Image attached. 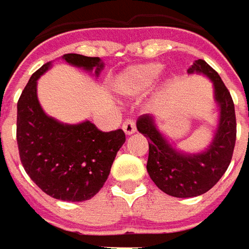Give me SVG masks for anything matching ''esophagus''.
Returning <instances> with one entry per match:
<instances>
[{
	"mask_svg": "<svg viewBox=\"0 0 249 249\" xmlns=\"http://www.w3.org/2000/svg\"><path fill=\"white\" fill-rule=\"evenodd\" d=\"M123 131L126 133V136L134 134V133H136V123H134V121L126 119V121L123 122Z\"/></svg>",
	"mask_w": 249,
	"mask_h": 249,
	"instance_id": "esophagus-1",
	"label": "esophagus"
}]
</instances>
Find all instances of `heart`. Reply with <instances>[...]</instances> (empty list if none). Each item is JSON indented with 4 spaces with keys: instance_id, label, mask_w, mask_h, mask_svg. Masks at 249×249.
Listing matches in <instances>:
<instances>
[{
    "instance_id": "obj_1",
    "label": "heart",
    "mask_w": 249,
    "mask_h": 249,
    "mask_svg": "<svg viewBox=\"0 0 249 249\" xmlns=\"http://www.w3.org/2000/svg\"><path fill=\"white\" fill-rule=\"evenodd\" d=\"M160 72L161 66L158 63L131 67L119 76L116 88L126 96H138L153 86L159 79Z\"/></svg>"
}]
</instances>
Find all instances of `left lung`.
<instances>
[{
	"label": "left lung",
	"instance_id": "obj_1",
	"mask_svg": "<svg viewBox=\"0 0 249 249\" xmlns=\"http://www.w3.org/2000/svg\"><path fill=\"white\" fill-rule=\"evenodd\" d=\"M188 74L204 75L213 82L214 100L219 108L216 130L204 151L189 153L177 149L149 113L137 121V130L149 144L146 170L151 179L160 191L182 198L200 196L221 179L229 167L236 144L234 104L221 76L201 58L189 67Z\"/></svg>",
	"mask_w": 249,
	"mask_h": 249
}]
</instances>
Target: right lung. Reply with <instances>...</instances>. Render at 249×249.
<instances>
[{"label": "right lung", "instance_id": "obj_1", "mask_svg": "<svg viewBox=\"0 0 249 249\" xmlns=\"http://www.w3.org/2000/svg\"><path fill=\"white\" fill-rule=\"evenodd\" d=\"M63 60L97 78L100 57L68 53ZM52 63L30 78L18 103V146L28 177L46 195L63 201H85L104 186L116 153L126 141L119 130L104 133L90 121L68 124L46 115L38 101L36 82Z\"/></svg>", "mask_w": 249, "mask_h": 249}]
</instances>
